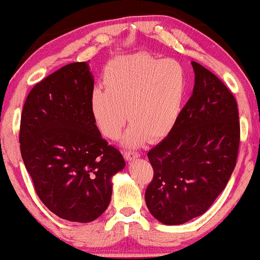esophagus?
I'll use <instances>...</instances> for the list:
<instances>
[{"mask_svg":"<svg viewBox=\"0 0 260 260\" xmlns=\"http://www.w3.org/2000/svg\"><path fill=\"white\" fill-rule=\"evenodd\" d=\"M123 154H124V157L127 160H135V159H137L139 157V153L135 152V151H124Z\"/></svg>","mask_w":260,"mask_h":260,"instance_id":"esophagus-1","label":"esophagus"}]
</instances>
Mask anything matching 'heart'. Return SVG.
Segmentation results:
<instances>
[{"label": "heart", "mask_w": 260, "mask_h": 260, "mask_svg": "<svg viewBox=\"0 0 260 260\" xmlns=\"http://www.w3.org/2000/svg\"><path fill=\"white\" fill-rule=\"evenodd\" d=\"M105 90L94 89L90 110L100 133L117 139L127 118L126 146L166 137L181 116L189 88L180 61L137 53L114 59L103 73Z\"/></svg>", "instance_id": "1"}]
</instances>
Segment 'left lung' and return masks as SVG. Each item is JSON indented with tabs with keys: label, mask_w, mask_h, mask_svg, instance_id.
Here are the masks:
<instances>
[{
	"label": "left lung",
	"mask_w": 260,
	"mask_h": 260,
	"mask_svg": "<svg viewBox=\"0 0 260 260\" xmlns=\"http://www.w3.org/2000/svg\"><path fill=\"white\" fill-rule=\"evenodd\" d=\"M193 94L167 137L147 152L153 179L145 191L150 213L178 225L205 214L225 188L236 166L237 102L216 75L191 61Z\"/></svg>",
	"instance_id": "1"
}]
</instances>
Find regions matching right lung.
Instances as JSON below:
<instances>
[{
  "label": "right lung",
  "instance_id": "add662e5",
  "mask_svg": "<svg viewBox=\"0 0 260 260\" xmlns=\"http://www.w3.org/2000/svg\"><path fill=\"white\" fill-rule=\"evenodd\" d=\"M93 89L88 63H69L35 85L21 117V153L36 193L52 213L72 222H91L105 213L111 178L125 166L95 124Z\"/></svg>",
  "mask_w": 260,
  "mask_h": 260
}]
</instances>
